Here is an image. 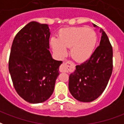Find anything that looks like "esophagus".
<instances>
[{
  "label": "esophagus",
  "mask_w": 124,
  "mask_h": 124,
  "mask_svg": "<svg viewBox=\"0 0 124 124\" xmlns=\"http://www.w3.org/2000/svg\"><path fill=\"white\" fill-rule=\"evenodd\" d=\"M71 64V62H67L66 63H63L60 67V72H68V65Z\"/></svg>",
  "instance_id": "esophagus-1"
}]
</instances>
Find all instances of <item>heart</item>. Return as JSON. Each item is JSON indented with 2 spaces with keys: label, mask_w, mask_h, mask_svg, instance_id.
I'll return each mask as SVG.
<instances>
[{
  "label": "heart",
  "mask_w": 124,
  "mask_h": 124,
  "mask_svg": "<svg viewBox=\"0 0 124 124\" xmlns=\"http://www.w3.org/2000/svg\"><path fill=\"white\" fill-rule=\"evenodd\" d=\"M53 51L59 57L66 55V49L70 48L71 58L78 62H85L92 54L97 43V35L92 30L83 27L62 29L58 40L50 39Z\"/></svg>",
  "instance_id": "1"
}]
</instances>
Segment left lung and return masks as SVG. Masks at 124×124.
Listing matches in <instances>:
<instances>
[{
    "mask_svg": "<svg viewBox=\"0 0 124 124\" xmlns=\"http://www.w3.org/2000/svg\"><path fill=\"white\" fill-rule=\"evenodd\" d=\"M94 27L97 25L93 24ZM102 33L99 46L87 61L76 66L70 75L69 91L79 101L88 102L97 99L108 83L113 68V50L106 33Z\"/></svg>",
    "mask_w": 124,
    "mask_h": 124,
    "instance_id": "obj_1",
    "label": "left lung"
}]
</instances>
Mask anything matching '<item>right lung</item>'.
Masks as SVG:
<instances>
[{"mask_svg":"<svg viewBox=\"0 0 124 124\" xmlns=\"http://www.w3.org/2000/svg\"><path fill=\"white\" fill-rule=\"evenodd\" d=\"M50 29L47 24L31 22L14 39L8 69L16 92L25 101L43 102L53 94L62 61L49 51Z\"/></svg>","mask_w":124,"mask_h":124,"instance_id":"right-lung-1","label":"right lung"}]
</instances>
